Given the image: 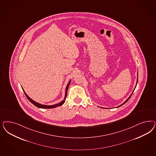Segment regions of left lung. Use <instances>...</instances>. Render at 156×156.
<instances>
[{"mask_svg":"<svg viewBox=\"0 0 156 156\" xmlns=\"http://www.w3.org/2000/svg\"><path fill=\"white\" fill-rule=\"evenodd\" d=\"M137 81H138V80H137ZM136 84H137V83H136ZM133 93H132V94H131V95L130 96V97H129V98H128V99H127V100H126V101H125V102H124V103H123V104H122V105H121V106H122V105H124V104H125V103H126V102H127V101H129V99H130V97H131V95H132V94H133ZM119 106H118V107H119Z\"/></svg>","mask_w":156,"mask_h":156,"instance_id":"1","label":"left lung"}]
</instances>
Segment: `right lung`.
Masks as SVG:
<instances>
[{
  "label": "right lung",
  "mask_w": 156,
  "mask_h": 156,
  "mask_svg": "<svg viewBox=\"0 0 156 156\" xmlns=\"http://www.w3.org/2000/svg\"><path fill=\"white\" fill-rule=\"evenodd\" d=\"M70 83V81L69 82V83H68V85L66 86V95H65V98H64V99L63 101H61L60 103H58V104H56V105H51V106L43 105H41L40 103H38L35 102V101H33L31 98H30L27 95V94H26L25 92L23 90V92H24V93H25V94L26 98L28 99V100L30 101V102H31V103H33L34 106H36V107H38V108H55V107H57L61 106V105H62L64 103V102H65V101H66V95H67V92H68V87H69V86Z\"/></svg>",
  "instance_id": "obj_1"
}]
</instances>
